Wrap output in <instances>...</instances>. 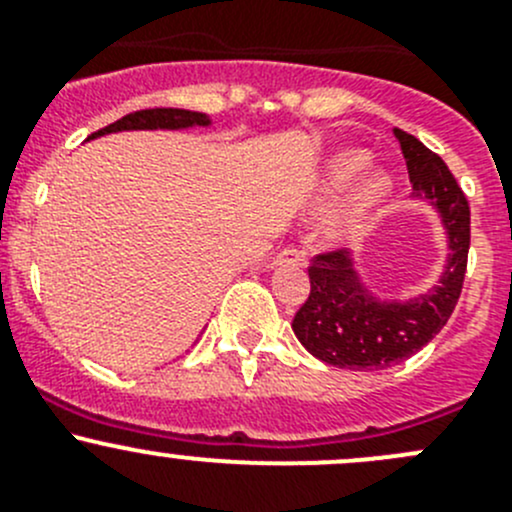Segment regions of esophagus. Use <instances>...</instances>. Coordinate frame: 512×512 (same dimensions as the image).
<instances>
[{"mask_svg": "<svg viewBox=\"0 0 512 512\" xmlns=\"http://www.w3.org/2000/svg\"><path fill=\"white\" fill-rule=\"evenodd\" d=\"M303 256L306 254H303L298 246H286V249L276 256V266H283V263H293V266H298V263H303Z\"/></svg>", "mask_w": 512, "mask_h": 512, "instance_id": "esophagus-1", "label": "esophagus"}]
</instances>
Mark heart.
Listing matches in <instances>:
<instances>
[{
  "instance_id": "1",
  "label": "heart",
  "mask_w": 512,
  "mask_h": 512,
  "mask_svg": "<svg viewBox=\"0 0 512 512\" xmlns=\"http://www.w3.org/2000/svg\"><path fill=\"white\" fill-rule=\"evenodd\" d=\"M371 166V154L363 149H343L336 151L331 159H326L321 174L316 179V194L318 204H328V201L338 199L346 189H351L353 181L363 174V171ZM393 191V181L386 171H371V174L363 176L348 196L343 199V204L333 211L331 221H328V234L333 239H346V236L358 234L361 229H366L371 224L373 216L381 211V206L386 204L388 196Z\"/></svg>"
}]
</instances>
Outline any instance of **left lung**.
Instances as JSON below:
<instances>
[{"label":"left lung","instance_id":"left-lung-1","mask_svg":"<svg viewBox=\"0 0 512 512\" xmlns=\"http://www.w3.org/2000/svg\"><path fill=\"white\" fill-rule=\"evenodd\" d=\"M413 194L426 199L448 236V261L438 286L408 301L376 298L361 283L348 251L313 256L311 293L293 316V333L311 356L336 368L381 371L411 358L448 323L463 288L470 249V206L445 161L416 136L393 129Z\"/></svg>","mask_w":512,"mask_h":512}]
</instances>
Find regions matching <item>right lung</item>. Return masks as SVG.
<instances>
[{"instance_id":"right-lung-1","label":"right lung","mask_w":512,"mask_h":512,"mask_svg":"<svg viewBox=\"0 0 512 512\" xmlns=\"http://www.w3.org/2000/svg\"><path fill=\"white\" fill-rule=\"evenodd\" d=\"M211 119L201 111H186V109H141L134 114L121 116L114 124L104 126V129L94 131L89 139L104 134H116V131H141V129H189V126H209ZM86 139V141H89Z\"/></svg>"}]
</instances>
